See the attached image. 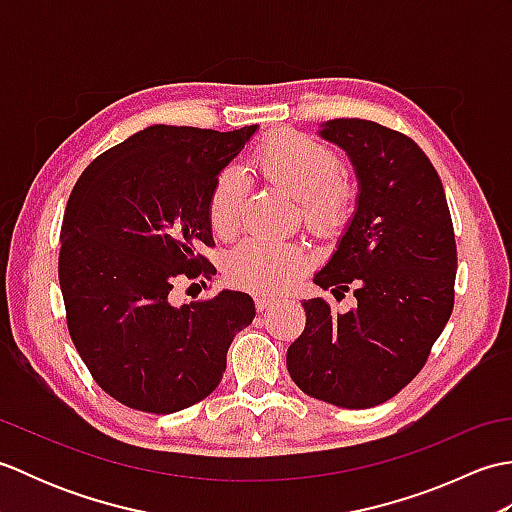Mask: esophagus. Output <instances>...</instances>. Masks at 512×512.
I'll list each match as a JSON object with an SVG mask.
<instances>
[{
    "label": "esophagus",
    "instance_id": "esophagus-1",
    "mask_svg": "<svg viewBox=\"0 0 512 512\" xmlns=\"http://www.w3.org/2000/svg\"><path fill=\"white\" fill-rule=\"evenodd\" d=\"M275 306V299L273 297H255V308L259 310V312H264V310H268V308H273Z\"/></svg>",
    "mask_w": 512,
    "mask_h": 512
}]
</instances>
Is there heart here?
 Instances as JSON below:
<instances>
[{"label": "heart", "instance_id": "heart-1", "mask_svg": "<svg viewBox=\"0 0 512 512\" xmlns=\"http://www.w3.org/2000/svg\"><path fill=\"white\" fill-rule=\"evenodd\" d=\"M259 176L284 189L301 204V215L317 233H336L350 215V189L339 178L341 162L334 151L299 132L268 138L253 158ZM246 195V178L237 169H224L209 195V222L217 235H231L239 224ZM308 257L297 244L250 237L226 257V277L250 292L284 290L306 268Z\"/></svg>", "mask_w": 512, "mask_h": 512}]
</instances>
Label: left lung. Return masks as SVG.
Instances as JSON below:
<instances>
[{"label": "left lung", "instance_id": "1", "mask_svg": "<svg viewBox=\"0 0 512 512\" xmlns=\"http://www.w3.org/2000/svg\"><path fill=\"white\" fill-rule=\"evenodd\" d=\"M319 136L350 158L354 213L314 284L356 306L303 301L306 330L288 347L295 385L343 409L396 396L427 363L453 310V222L438 171L405 134L363 118L321 123Z\"/></svg>", "mask_w": 512, "mask_h": 512}]
</instances>
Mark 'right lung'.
<instances>
[{
	"label": "right lung",
	"instance_id": "obj_1",
	"mask_svg": "<svg viewBox=\"0 0 512 512\" xmlns=\"http://www.w3.org/2000/svg\"><path fill=\"white\" fill-rule=\"evenodd\" d=\"M257 125L213 132L151 125L107 149L74 184L59 284L76 352L123 405L173 413L220 385L233 336L255 319L239 290L173 306L178 277L211 275L213 182Z\"/></svg>",
	"mask_w": 512,
	"mask_h": 512
}]
</instances>
